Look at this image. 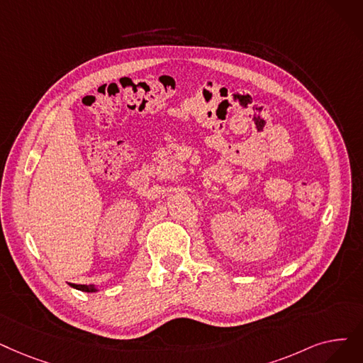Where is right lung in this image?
<instances>
[{"label": "right lung", "mask_w": 363, "mask_h": 363, "mask_svg": "<svg viewBox=\"0 0 363 363\" xmlns=\"http://www.w3.org/2000/svg\"><path fill=\"white\" fill-rule=\"evenodd\" d=\"M75 289H80L83 292H94L96 291V288H94L93 285H74Z\"/></svg>", "instance_id": "right-lung-1"}]
</instances>
